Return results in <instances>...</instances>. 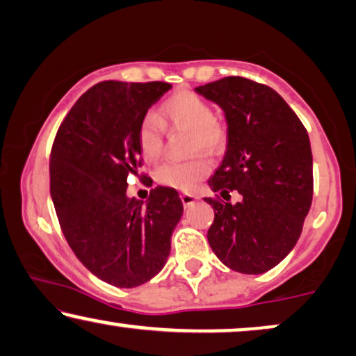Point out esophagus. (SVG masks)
<instances>
[{"label": "esophagus", "mask_w": 356, "mask_h": 356, "mask_svg": "<svg viewBox=\"0 0 356 356\" xmlns=\"http://www.w3.org/2000/svg\"><path fill=\"white\" fill-rule=\"evenodd\" d=\"M181 200L184 203V207H191V205H193V203L198 200V197L193 195V193H182Z\"/></svg>", "instance_id": "obj_1"}]
</instances>
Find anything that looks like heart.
<instances>
[{"label": "heart", "mask_w": 356, "mask_h": 356, "mask_svg": "<svg viewBox=\"0 0 356 356\" xmlns=\"http://www.w3.org/2000/svg\"><path fill=\"white\" fill-rule=\"evenodd\" d=\"M163 120L170 125L191 130V151H203L207 154H216L225 148L227 130L225 123L218 120L213 107L205 99L191 91L175 92L165 99L163 107ZM154 113L143 117L138 131L141 153L146 159L153 161L163 149L164 125ZM208 163L203 158L191 161H168L156 170V181L161 186L174 187L179 191H191L208 172Z\"/></svg>", "instance_id": "heart-1"}]
</instances>
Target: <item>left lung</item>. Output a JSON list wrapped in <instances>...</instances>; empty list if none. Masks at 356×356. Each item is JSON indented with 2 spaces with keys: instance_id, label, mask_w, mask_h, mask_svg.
Segmentation results:
<instances>
[{
  "instance_id": "left-lung-1",
  "label": "left lung",
  "mask_w": 356,
  "mask_h": 356,
  "mask_svg": "<svg viewBox=\"0 0 356 356\" xmlns=\"http://www.w3.org/2000/svg\"><path fill=\"white\" fill-rule=\"evenodd\" d=\"M195 92L225 112L227 143L208 186L225 200L215 210L208 243L226 267L259 275L295 248L312 202V153L307 131L280 94L241 76H227Z\"/></svg>"
}]
</instances>
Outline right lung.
Wrapping results in <instances>:
<instances>
[{
  "label": "right lung",
  "instance_id": "obj_1",
  "mask_svg": "<svg viewBox=\"0 0 356 356\" xmlns=\"http://www.w3.org/2000/svg\"><path fill=\"white\" fill-rule=\"evenodd\" d=\"M169 83L104 81L83 94L61 122L50 154V193L70 248L89 272L135 288L163 270L182 202L154 187L148 202L127 195L138 172V131Z\"/></svg>",
  "mask_w": 356,
  "mask_h": 356
}]
</instances>
